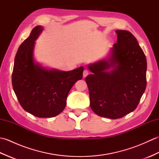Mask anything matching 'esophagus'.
Listing matches in <instances>:
<instances>
[{
    "label": "esophagus",
    "instance_id": "esophagus-1",
    "mask_svg": "<svg viewBox=\"0 0 159 159\" xmlns=\"http://www.w3.org/2000/svg\"><path fill=\"white\" fill-rule=\"evenodd\" d=\"M89 72L87 70H85L83 71V77H86L87 75H88Z\"/></svg>",
    "mask_w": 159,
    "mask_h": 159
}]
</instances>
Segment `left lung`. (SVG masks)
<instances>
[{"mask_svg": "<svg viewBox=\"0 0 159 159\" xmlns=\"http://www.w3.org/2000/svg\"><path fill=\"white\" fill-rule=\"evenodd\" d=\"M116 32L110 57L88 65L92 74L85 78L92 111L113 120L136 109L147 84L146 55L137 39L128 31Z\"/></svg>", "mask_w": 159, "mask_h": 159, "instance_id": "left-lung-1", "label": "left lung"}]
</instances>
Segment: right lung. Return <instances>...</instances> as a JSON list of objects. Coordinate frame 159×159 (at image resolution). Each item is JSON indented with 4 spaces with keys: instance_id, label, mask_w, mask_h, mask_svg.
<instances>
[{
    "instance_id": "right-lung-1",
    "label": "right lung",
    "mask_w": 159,
    "mask_h": 159,
    "mask_svg": "<svg viewBox=\"0 0 159 159\" xmlns=\"http://www.w3.org/2000/svg\"><path fill=\"white\" fill-rule=\"evenodd\" d=\"M43 28L37 26L17 51L12 73V86L20 105L38 117H52L65 109L70 90L82 79L83 67L61 71L47 69L33 58L35 41Z\"/></svg>"
}]
</instances>
